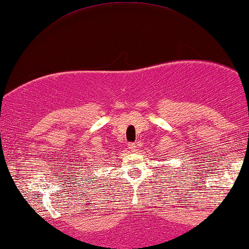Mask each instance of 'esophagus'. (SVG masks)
I'll list each match as a JSON object with an SVG mask.
<instances>
[{"instance_id":"1","label":"esophagus","mask_w":249,"mask_h":249,"mask_svg":"<svg viewBox=\"0 0 249 249\" xmlns=\"http://www.w3.org/2000/svg\"><path fill=\"white\" fill-rule=\"evenodd\" d=\"M128 148L130 149L131 151H136L137 148H138V146H137V143H135V142H129L128 143Z\"/></svg>"}]
</instances>
